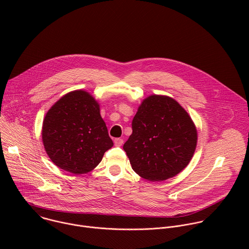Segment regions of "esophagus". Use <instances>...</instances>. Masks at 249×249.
I'll return each instance as SVG.
<instances>
[{
  "instance_id": "1",
  "label": "esophagus",
  "mask_w": 249,
  "mask_h": 249,
  "mask_svg": "<svg viewBox=\"0 0 249 249\" xmlns=\"http://www.w3.org/2000/svg\"><path fill=\"white\" fill-rule=\"evenodd\" d=\"M123 139H121V138H117V139H115L114 140V145L116 146V147H121L122 145H123Z\"/></svg>"
}]
</instances>
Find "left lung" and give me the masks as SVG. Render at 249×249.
Instances as JSON below:
<instances>
[{
	"mask_svg": "<svg viewBox=\"0 0 249 249\" xmlns=\"http://www.w3.org/2000/svg\"><path fill=\"white\" fill-rule=\"evenodd\" d=\"M124 144L133 170L150 181L170 178L191 160L196 127L182 106L165 95H150L139 106Z\"/></svg>",
	"mask_w": 249,
	"mask_h": 249,
	"instance_id": "8db88e82",
	"label": "left lung"
}]
</instances>
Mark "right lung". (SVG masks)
<instances>
[{
    "label": "right lung",
    "mask_w": 249,
    "mask_h": 249,
    "mask_svg": "<svg viewBox=\"0 0 249 249\" xmlns=\"http://www.w3.org/2000/svg\"><path fill=\"white\" fill-rule=\"evenodd\" d=\"M42 141L50 160L74 174L92 170L113 146L98 102L81 89L52 105L43 120Z\"/></svg>",
    "instance_id": "obj_1"
}]
</instances>
